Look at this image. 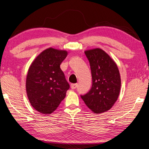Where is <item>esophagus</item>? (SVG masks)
<instances>
[{
  "mask_svg": "<svg viewBox=\"0 0 149 149\" xmlns=\"http://www.w3.org/2000/svg\"><path fill=\"white\" fill-rule=\"evenodd\" d=\"M77 86V84H72L70 85V87L72 89H75Z\"/></svg>",
  "mask_w": 149,
  "mask_h": 149,
  "instance_id": "1",
  "label": "esophagus"
}]
</instances>
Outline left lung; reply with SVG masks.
Listing matches in <instances>:
<instances>
[{"mask_svg":"<svg viewBox=\"0 0 149 149\" xmlns=\"http://www.w3.org/2000/svg\"><path fill=\"white\" fill-rule=\"evenodd\" d=\"M89 61L92 86L81 97L95 113L109 110L118 100L121 89V77L118 66L110 55L101 48L84 51Z\"/></svg>","mask_w":149,"mask_h":149,"instance_id":"obj_1","label":"left lung"}]
</instances>
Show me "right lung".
Masks as SVG:
<instances>
[{
  "label": "right lung",
  "instance_id": "obj_1",
  "mask_svg": "<svg viewBox=\"0 0 149 149\" xmlns=\"http://www.w3.org/2000/svg\"><path fill=\"white\" fill-rule=\"evenodd\" d=\"M68 52L53 48L45 49L31 63L26 80L31 105L42 114H50L66 97L70 88L60 65Z\"/></svg>",
  "mask_w": 149,
  "mask_h": 149
}]
</instances>
